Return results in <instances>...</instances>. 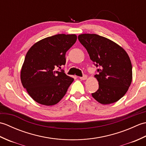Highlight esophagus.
<instances>
[{
  "instance_id": "esophagus-1",
  "label": "esophagus",
  "mask_w": 146,
  "mask_h": 146,
  "mask_svg": "<svg viewBox=\"0 0 146 146\" xmlns=\"http://www.w3.org/2000/svg\"><path fill=\"white\" fill-rule=\"evenodd\" d=\"M86 78H87V76L86 75H84L82 77H80V79L82 80H86Z\"/></svg>"
}]
</instances>
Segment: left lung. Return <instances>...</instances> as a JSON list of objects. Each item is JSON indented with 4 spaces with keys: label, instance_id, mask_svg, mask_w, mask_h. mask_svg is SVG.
Masks as SVG:
<instances>
[{
    "label": "left lung",
    "instance_id": "8db88e82",
    "mask_svg": "<svg viewBox=\"0 0 146 146\" xmlns=\"http://www.w3.org/2000/svg\"><path fill=\"white\" fill-rule=\"evenodd\" d=\"M78 38L90 60L100 67L98 74L95 75L99 88L92 94V97L104 105L119 100L127 92L132 80V66L128 54L117 43L95 34H82Z\"/></svg>",
    "mask_w": 146,
    "mask_h": 146
}]
</instances>
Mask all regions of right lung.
<instances>
[{"instance_id": "obj_1", "label": "right lung", "mask_w": 146, "mask_h": 146, "mask_svg": "<svg viewBox=\"0 0 146 146\" xmlns=\"http://www.w3.org/2000/svg\"><path fill=\"white\" fill-rule=\"evenodd\" d=\"M75 35L60 34L36 42L27 51L21 71V80L34 100L51 106L66 94L74 79L56 70L66 63V51L75 44Z\"/></svg>"}]
</instances>
